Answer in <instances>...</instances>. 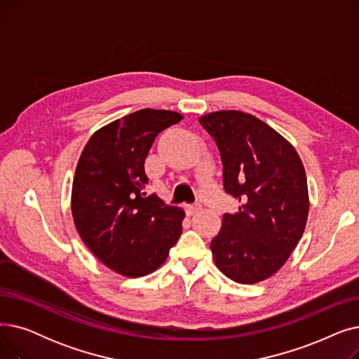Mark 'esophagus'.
<instances>
[{"mask_svg": "<svg viewBox=\"0 0 359 359\" xmlns=\"http://www.w3.org/2000/svg\"><path fill=\"white\" fill-rule=\"evenodd\" d=\"M184 210H186L187 215H194V214H196L201 210V205H198V203H195V205H186Z\"/></svg>", "mask_w": 359, "mask_h": 359, "instance_id": "esophagus-1", "label": "esophagus"}]
</instances>
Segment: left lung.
Instances as JSON below:
<instances>
[{
  "instance_id": "1",
  "label": "left lung",
  "mask_w": 359,
  "mask_h": 359,
  "mask_svg": "<svg viewBox=\"0 0 359 359\" xmlns=\"http://www.w3.org/2000/svg\"><path fill=\"white\" fill-rule=\"evenodd\" d=\"M199 122L219 149L225 192L240 202L238 212L222 217L212 257L234 282L257 284L285 265L306 230L303 161L287 138L250 113L211 111Z\"/></svg>"
}]
</instances>
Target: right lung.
Returning <instances> with one entry per match:
<instances>
[{"label": "right lung", "mask_w": 359, "mask_h": 359, "mask_svg": "<svg viewBox=\"0 0 359 359\" xmlns=\"http://www.w3.org/2000/svg\"><path fill=\"white\" fill-rule=\"evenodd\" d=\"M183 119L173 110L141 109L90 137L71 191L74 225L103 265L128 278L158 269L182 234L184 211L147 196L144 163L156 137Z\"/></svg>", "instance_id": "add662e5"}]
</instances>
